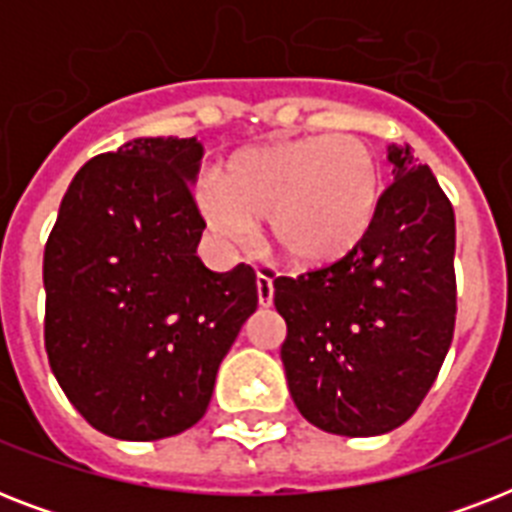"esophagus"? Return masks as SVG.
<instances>
[{
    "label": "esophagus",
    "instance_id": "obj_1",
    "mask_svg": "<svg viewBox=\"0 0 512 512\" xmlns=\"http://www.w3.org/2000/svg\"><path fill=\"white\" fill-rule=\"evenodd\" d=\"M257 300H260V305L273 303V279L268 276V271L257 273Z\"/></svg>",
    "mask_w": 512,
    "mask_h": 512
}]
</instances>
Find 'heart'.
Here are the masks:
<instances>
[{
  "label": "heart",
  "mask_w": 512,
  "mask_h": 512,
  "mask_svg": "<svg viewBox=\"0 0 512 512\" xmlns=\"http://www.w3.org/2000/svg\"><path fill=\"white\" fill-rule=\"evenodd\" d=\"M382 201L377 156L350 135H313L244 148L220 185L204 183L199 209L209 231L249 244L271 225L279 255L303 268L340 263L372 231Z\"/></svg>",
  "instance_id": "obj_1"
}]
</instances>
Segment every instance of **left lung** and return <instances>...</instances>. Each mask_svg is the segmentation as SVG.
<instances>
[{
  "mask_svg": "<svg viewBox=\"0 0 512 512\" xmlns=\"http://www.w3.org/2000/svg\"><path fill=\"white\" fill-rule=\"evenodd\" d=\"M388 159L396 180L366 239L340 263L273 279V305L287 321L281 361L292 401L335 436L404 425L454 335L452 201L409 146H390Z\"/></svg>",
  "mask_w": 512,
  "mask_h": 512,
  "instance_id": "8db88e82",
  "label": "left lung"
}]
</instances>
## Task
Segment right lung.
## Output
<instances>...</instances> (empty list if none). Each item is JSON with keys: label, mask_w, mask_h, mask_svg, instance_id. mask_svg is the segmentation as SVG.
<instances>
[{"label": "right lung", "mask_w": 512, "mask_h": 512, "mask_svg": "<svg viewBox=\"0 0 512 512\" xmlns=\"http://www.w3.org/2000/svg\"><path fill=\"white\" fill-rule=\"evenodd\" d=\"M196 138H138L84 164L44 247V348L92 428L159 441L204 417L220 361L257 308L249 265L215 273L191 196Z\"/></svg>", "instance_id": "add662e5"}]
</instances>
